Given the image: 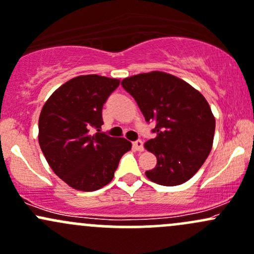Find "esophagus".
<instances>
[{"label":"esophagus","mask_w":254,"mask_h":254,"mask_svg":"<svg viewBox=\"0 0 254 254\" xmlns=\"http://www.w3.org/2000/svg\"><path fill=\"white\" fill-rule=\"evenodd\" d=\"M133 149L137 150V151H139V152L144 151L143 141H141V140H137V141H134V143H133Z\"/></svg>","instance_id":"esophagus-1"}]
</instances>
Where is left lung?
<instances>
[{
  "label": "left lung",
  "instance_id": "8db88e82",
  "mask_svg": "<svg viewBox=\"0 0 254 254\" xmlns=\"http://www.w3.org/2000/svg\"><path fill=\"white\" fill-rule=\"evenodd\" d=\"M145 121H156V137L144 144L156 156L155 168L146 171L151 182L174 187L188 182L201 168L213 145L215 119L197 89L182 78L151 71L122 80Z\"/></svg>",
  "mask_w": 254,
  "mask_h": 254
}]
</instances>
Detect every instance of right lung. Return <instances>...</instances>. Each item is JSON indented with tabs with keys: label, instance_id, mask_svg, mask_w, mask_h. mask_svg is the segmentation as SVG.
<instances>
[{
	"label": "right lung",
	"instance_id": "add662e5",
	"mask_svg": "<svg viewBox=\"0 0 254 254\" xmlns=\"http://www.w3.org/2000/svg\"><path fill=\"white\" fill-rule=\"evenodd\" d=\"M119 84L120 80L105 76H77L56 89L41 110V150L54 173L72 189L105 187L122 155L132 148L127 139L100 132L103 105Z\"/></svg>",
	"mask_w": 254,
	"mask_h": 254
}]
</instances>
